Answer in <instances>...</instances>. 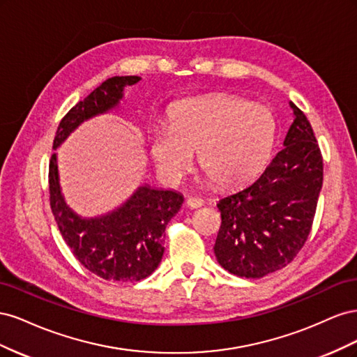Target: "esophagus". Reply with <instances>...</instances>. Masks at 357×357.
Segmentation results:
<instances>
[{"instance_id": "esophagus-1", "label": "esophagus", "mask_w": 357, "mask_h": 357, "mask_svg": "<svg viewBox=\"0 0 357 357\" xmlns=\"http://www.w3.org/2000/svg\"><path fill=\"white\" fill-rule=\"evenodd\" d=\"M204 202H202V199L201 198H197V197H189L188 199H186V205L189 208H198V207H201Z\"/></svg>"}]
</instances>
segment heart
Listing matches in <instances>:
<instances>
[{
	"label": "heart",
	"mask_w": 357,
	"mask_h": 357,
	"mask_svg": "<svg viewBox=\"0 0 357 357\" xmlns=\"http://www.w3.org/2000/svg\"><path fill=\"white\" fill-rule=\"evenodd\" d=\"M275 134L268 107L235 95H210L176 107L169 128L150 134V155L162 176L178 180L198 152L199 168L215 185L240 186L261 172Z\"/></svg>",
	"instance_id": "obj_1"
}]
</instances>
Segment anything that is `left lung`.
<instances>
[{
    "label": "left lung",
    "mask_w": 357,
    "mask_h": 357,
    "mask_svg": "<svg viewBox=\"0 0 357 357\" xmlns=\"http://www.w3.org/2000/svg\"><path fill=\"white\" fill-rule=\"evenodd\" d=\"M295 121L284 149L244 189L219 201L218 262L234 275L261 278L289 265L312 228L323 185V158L307 116Z\"/></svg>",
    "instance_id": "obj_1"
}]
</instances>
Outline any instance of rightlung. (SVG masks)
Listing matches in <instances>:
<instances>
[{
    "instance_id": "obj_1",
    "label": "right lung",
    "mask_w": 357,
    "mask_h": 357,
    "mask_svg": "<svg viewBox=\"0 0 357 357\" xmlns=\"http://www.w3.org/2000/svg\"><path fill=\"white\" fill-rule=\"evenodd\" d=\"M137 75L107 79L62 117L53 139V150L83 121L117 105L125 86ZM50 208L58 228L75 259L107 282L132 283L152 274L164 255L165 228L178 213L183 197L174 190L142 186L121 208L102 218L80 219L63 202L58 181L56 155L49 162Z\"/></svg>"
}]
</instances>
